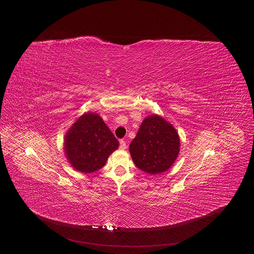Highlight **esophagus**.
<instances>
[{
    "instance_id": "34e87169",
    "label": "esophagus",
    "mask_w": 254,
    "mask_h": 254,
    "mask_svg": "<svg viewBox=\"0 0 254 254\" xmlns=\"http://www.w3.org/2000/svg\"><path fill=\"white\" fill-rule=\"evenodd\" d=\"M120 148L122 149V150H125V149H127V143H126V141L125 140H120Z\"/></svg>"
}]
</instances>
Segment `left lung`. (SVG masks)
<instances>
[{
    "mask_svg": "<svg viewBox=\"0 0 254 254\" xmlns=\"http://www.w3.org/2000/svg\"><path fill=\"white\" fill-rule=\"evenodd\" d=\"M179 152L180 137L177 130L157 115L143 120L129 144V153L134 165L151 175L169 170Z\"/></svg>",
    "mask_w": 254,
    "mask_h": 254,
    "instance_id": "obj_1",
    "label": "left lung"
}]
</instances>
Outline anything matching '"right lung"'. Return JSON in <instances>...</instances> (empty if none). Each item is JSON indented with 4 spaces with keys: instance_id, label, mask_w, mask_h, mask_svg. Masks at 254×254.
Here are the masks:
<instances>
[{
    "instance_id": "1",
    "label": "right lung",
    "mask_w": 254,
    "mask_h": 254,
    "mask_svg": "<svg viewBox=\"0 0 254 254\" xmlns=\"http://www.w3.org/2000/svg\"><path fill=\"white\" fill-rule=\"evenodd\" d=\"M119 146L120 142L114 133L94 113L81 116L71 126L64 138L68 162L84 174L101 169Z\"/></svg>"
}]
</instances>
